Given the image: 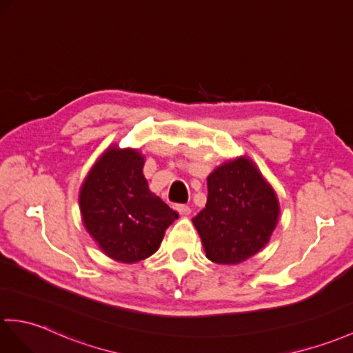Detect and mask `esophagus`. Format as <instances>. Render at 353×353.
Returning a JSON list of instances; mask_svg holds the SVG:
<instances>
[{"instance_id":"1","label":"esophagus","mask_w":353,"mask_h":353,"mask_svg":"<svg viewBox=\"0 0 353 353\" xmlns=\"http://www.w3.org/2000/svg\"><path fill=\"white\" fill-rule=\"evenodd\" d=\"M176 210L179 212L180 215H183V216H186V215H190V214H191V208H190V206H186V204H177V206H176Z\"/></svg>"}]
</instances>
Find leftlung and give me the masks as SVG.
Listing matches in <instances>:
<instances>
[{
  "instance_id": "1",
  "label": "left lung",
  "mask_w": 353,
  "mask_h": 353,
  "mask_svg": "<svg viewBox=\"0 0 353 353\" xmlns=\"http://www.w3.org/2000/svg\"><path fill=\"white\" fill-rule=\"evenodd\" d=\"M280 204L256 163L241 157L208 177V203L192 223L206 257L237 265L259 252L275 230Z\"/></svg>"
}]
</instances>
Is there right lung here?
Returning <instances> with one entry per match:
<instances>
[{
    "mask_svg": "<svg viewBox=\"0 0 353 353\" xmlns=\"http://www.w3.org/2000/svg\"><path fill=\"white\" fill-rule=\"evenodd\" d=\"M144 158L132 149L110 147L90 170L79 192L83 223L106 256L135 261L157 252L165 230L179 218L150 192Z\"/></svg>",
    "mask_w": 353,
    "mask_h": 353,
    "instance_id": "right-lung-1",
    "label": "right lung"
}]
</instances>
